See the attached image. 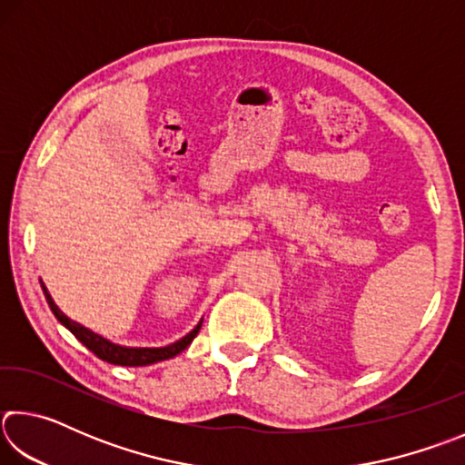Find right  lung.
<instances>
[{
	"instance_id": "right-lung-1",
	"label": "right lung",
	"mask_w": 465,
	"mask_h": 465,
	"mask_svg": "<svg viewBox=\"0 0 465 465\" xmlns=\"http://www.w3.org/2000/svg\"><path fill=\"white\" fill-rule=\"evenodd\" d=\"M43 291H45L46 303H49L51 312L54 313V318H57L61 324L65 326L69 332H72L77 338V341H80L85 346V349L92 351L98 359L106 361V363H113V365L143 367V365L157 363V361H166V359L176 357L178 352H183L186 346L193 342V338L199 334L201 324H203V322H199V324H196V328L193 330V332H188L184 338H180V341L174 342V344L162 346V349H129V346H121V344L110 342V341H106V338H102L100 334L92 332V330H88L85 326L77 324V322L69 320L65 313H63L57 308V305H54L53 297L49 295V291H46L45 285H43Z\"/></svg>"
}]
</instances>
